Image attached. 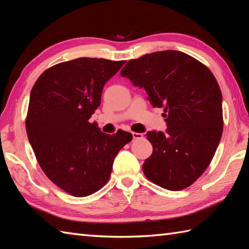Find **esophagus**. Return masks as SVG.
I'll use <instances>...</instances> for the list:
<instances>
[{
  "instance_id": "1",
  "label": "esophagus",
  "mask_w": 249,
  "mask_h": 249,
  "mask_svg": "<svg viewBox=\"0 0 249 249\" xmlns=\"http://www.w3.org/2000/svg\"><path fill=\"white\" fill-rule=\"evenodd\" d=\"M131 135H133L134 139H142V138H143V135L140 134V133H133Z\"/></svg>"
}]
</instances>
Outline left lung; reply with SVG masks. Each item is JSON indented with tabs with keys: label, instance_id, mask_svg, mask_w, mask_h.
<instances>
[{
	"label": "left lung",
	"instance_id": "1",
	"mask_svg": "<svg viewBox=\"0 0 249 249\" xmlns=\"http://www.w3.org/2000/svg\"><path fill=\"white\" fill-rule=\"evenodd\" d=\"M121 76L165 112V133L145 135L153 153L142 165L144 176L174 192L188 187L210 165L223 134V96L213 73L184 52L166 50L128 61Z\"/></svg>",
	"mask_w": 249,
	"mask_h": 249
}]
</instances>
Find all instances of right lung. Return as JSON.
Returning <instances> with one entry per match:
<instances>
[{"mask_svg": "<svg viewBox=\"0 0 249 249\" xmlns=\"http://www.w3.org/2000/svg\"><path fill=\"white\" fill-rule=\"evenodd\" d=\"M125 61L79 57L50 67L30 94L25 128L40 168L52 183L86 197L108 182L116 154L133 139L103 133L89 120L102 100L106 82Z\"/></svg>", "mask_w": 249, "mask_h": 249, "instance_id": "right-lung-1", "label": "right lung"}]
</instances>
